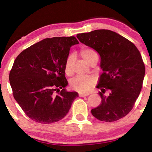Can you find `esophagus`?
I'll return each mask as SVG.
<instances>
[{"mask_svg":"<svg viewBox=\"0 0 152 152\" xmlns=\"http://www.w3.org/2000/svg\"><path fill=\"white\" fill-rule=\"evenodd\" d=\"M88 95H89L88 93H79V96L81 97H86V96H88Z\"/></svg>","mask_w":152,"mask_h":152,"instance_id":"1","label":"esophagus"}]
</instances>
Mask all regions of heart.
Returning a JSON list of instances; mask_svg holds the SVG:
<instances>
[{
    "mask_svg": "<svg viewBox=\"0 0 152 152\" xmlns=\"http://www.w3.org/2000/svg\"><path fill=\"white\" fill-rule=\"evenodd\" d=\"M81 56L87 64H90L95 59H98L97 54L93 49L85 48L81 50ZM75 59V56L70 55L68 56L65 64V72L67 75L72 74V65ZM95 80L93 77L77 76L70 82V86L73 90L78 92L84 93L88 91L93 86H94Z\"/></svg>",
    "mask_w": 152,
    "mask_h": 152,
    "instance_id": "obj_1",
    "label": "heart"
}]
</instances>
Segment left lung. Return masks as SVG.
I'll return each instance as SVG.
<instances>
[{"mask_svg":"<svg viewBox=\"0 0 152 152\" xmlns=\"http://www.w3.org/2000/svg\"><path fill=\"white\" fill-rule=\"evenodd\" d=\"M81 43L94 49L100 56L99 77L97 88L102 102L91 110L101 121L114 122L127 115L134 107L142 88L145 64L134 43L109 30H96L77 34ZM108 91L110 95L103 93Z\"/></svg>","mask_w":152,"mask_h":152,"instance_id":"left-lung-1","label":"left lung"}]
</instances>
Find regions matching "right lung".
Masks as SVG:
<instances>
[{"mask_svg":"<svg viewBox=\"0 0 152 152\" xmlns=\"http://www.w3.org/2000/svg\"><path fill=\"white\" fill-rule=\"evenodd\" d=\"M78 43L75 37L45 39L16 58L10 83L14 99L30 119L50 124L68 113L78 93L66 90L65 64L70 47Z\"/></svg>","mask_w":152,"mask_h":152,"instance_id":"1","label":"right lung"}]
</instances>
